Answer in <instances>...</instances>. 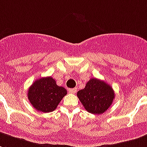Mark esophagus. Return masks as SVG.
<instances>
[{"label": "esophagus", "mask_w": 147, "mask_h": 147, "mask_svg": "<svg viewBox=\"0 0 147 147\" xmlns=\"http://www.w3.org/2000/svg\"><path fill=\"white\" fill-rule=\"evenodd\" d=\"M76 91L77 90L76 88H75V89H69V90H68V92L70 93H76Z\"/></svg>", "instance_id": "1"}]
</instances>
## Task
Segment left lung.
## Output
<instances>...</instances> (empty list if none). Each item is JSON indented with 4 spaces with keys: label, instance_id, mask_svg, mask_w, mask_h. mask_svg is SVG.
<instances>
[{
    "label": "left lung",
    "instance_id": "obj_1",
    "mask_svg": "<svg viewBox=\"0 0 147 147\" xmlns=\"http://www.w3.org/2000/svg\"><path fill=\"white\" fill-rule=\"evenodd\" d=\"M77 96L88 112L101 115L112 104L115 92L110 85L93 78L88 81L84 89L78 91Z\"/></svg>",
    "mask_w": 147,
    "mask_h": 147
}]
</instances>
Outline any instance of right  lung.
Listing matches in <instances>:
<instances>
[{
  "label": "right lung",
  "mask_w": 147,
  "mask_h": 147,
  "mask_svg": "<svg viewBox=\"0 0 147 147\" xmlns=\"http://www.w3.org/2000/svg\"><path fill=\"white\" fill-rule=\"evenodd\" d=\"M67 90L58 86L52 77H43L36 80L28 90V99L35 109L43 113L56 109Z\"/></svg>",
  "instance_id": "obj_1"
}]
</instances>
